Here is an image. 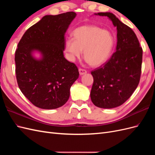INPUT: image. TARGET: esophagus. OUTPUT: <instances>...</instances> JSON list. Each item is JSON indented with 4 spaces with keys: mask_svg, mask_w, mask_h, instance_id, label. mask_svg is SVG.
Instances as JSON below:
<instances>
[{
    "mask_svg": "<svg viewBox=\"0 0 155 155\" xmlns=\"http://www.w3.org/2000/svg\"><path fill=\"white\" fill-rule=\"evenodd\" d=\"M79 74L80 75H83L87 73V70L85 69H83V68H79Z\"/></svg>",
    "mask_w": 155,
    "mask_h": 155,
    "instance_id": "34e87169",
    "label": "esophagus"
}]
</instances>
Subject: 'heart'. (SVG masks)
Returning a JSON list of instances; mask_svg holds the SVG:
<instances>
[{
	"mask_svg": "<svg viewBox=\"0 0 155 155\" xmlns=\"http://www.w3.org/2000/svg\"><path fill=\"white\" fill-rule=\"evenodd\" d=\"M73 35L64 46L71 59L80 57L83 50L84 58L92 66H100L110 58L115 43L110 31L95 26H83L75 30Z\"/></svg>",
	"mask_w": 155,
	"mask_h": 155,
	"instance_id": "heart-1",
	"label": "heart"
}]
</instances>
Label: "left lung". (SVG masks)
Masks as SVG:
<instances>
[{"mask_svg": "<svg viewBox=\"0 0 155 155\" xmlns=\"http://www.w3.org/2000/svg\"><path fill=\"white\" fill-rule=\"evenodd\" d=\"M107 16L117 28L116 51L110 58L91 72L94 83L91 98L94 105L104 109L120 106L137 88L142 72V48L135 33L112 13Z\"/></svg>", "mask_w": 155, "mask_h": 155, "instance_id": "obj_1", "label": "left lung"}]
</instances>
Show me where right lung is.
Returning <instances> with one entry per match:
<instances>
[{
	"label": "right lung",
	"mask_w": 155,
	"mask_h": 155,
	"mask_svg": "<svg viewBox=\"0 0 155 155\" xmlns=\"http://www.w3.org/2000/svg\"><path fill=\"white\" fill-rule=\"evenodd\" d=\"M76 13L46 15L26 30L15 51L18 86L33 105L54 109L66 104L70 88L79 77L76 64L64 58V34ZM39 51L40 60L32 51Z\"/></svg>",
	"instance_id": "right-lung-1"
}]
</instances>
